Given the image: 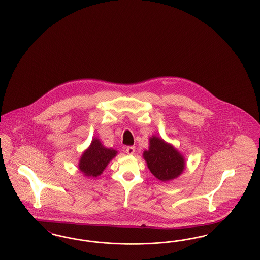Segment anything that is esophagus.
Instances as JSON below:
<instances>
[{
	"mask_svg": "<svg viewBox=\"0 0 260 260\" xmlns=\"http://www.w3.org/2000/svg\"><path fill=\"white\" fill-rule=\"evenodd\" d=\"M134 151H135V148L132 147V146H131V147H127L126 149V153H127V154H131V155L134 154Z\"/></svg>",
	"mask_w": 260,
	"mask_h": 260,
	"instance_id": "34e87169",
	"label": "esophagus"
}]
</instances>
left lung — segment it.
I'll list each match as a JSON object with an SVG mask.
<instances>
[{
    "mask_svg": "<svg viewBox=\"0 0 260 260\" xmlns=\"http://www.w3.org/2000/svg\"><path fill=\"white\" fill-rule=\"evenodd\" d=\"M150 173L161 181L172 180L181 174L185 161L181 154L162 139L153 136L150 139V149L144 152Z\"/></svg>",
    "mask_w": 260,
    "mask_h": 260,
    "instance_id": "obj_1",
    "label": "left lung"
}]
</instances>
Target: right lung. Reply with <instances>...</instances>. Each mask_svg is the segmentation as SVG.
<instances>
[{
    "instance_id": "right-lung-1",
    "label": "right lung",
    "mask_w": 260,
    "mask_h": 260,
    "mask_svg": "<svg viewBox=\"0 0 260 260\" xmlns=\"http://www.w3.org/2000/svg\"><path fill=\"white\" fill-rule=\"evenodd\" d=\"M117 151L112 149L103 147L98 139H93L90 147L82 155L79 169L87 176H93L101 174L110 160L116 155Z\"/></svg>"
}]
</instances>
